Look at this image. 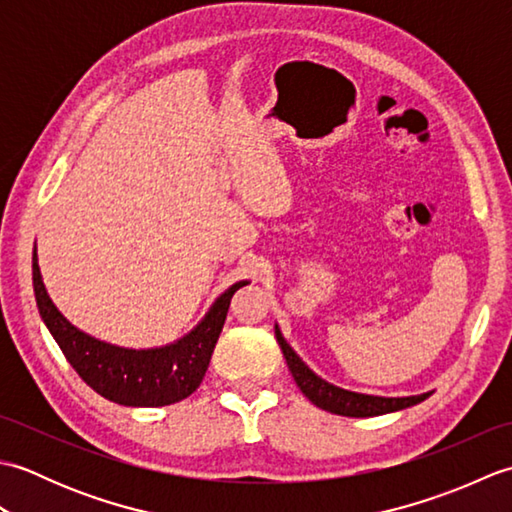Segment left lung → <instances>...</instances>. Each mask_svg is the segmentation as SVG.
I'll return each instance as SVG.
<instances>
[{
  "instance_id": "left-lung-1",
  "label": "left lung",
  "mask_w": 512,
  "mask_h": 512,
  "mask_svg": "<svg viewBox=\"0 0 512 512\" xmlns=\"http://www.w3.org/2000/svg\"><path fill=\"white\" fill-rule=\"evenodd\" d=\"M275 336L281 347V352L286 356V363L292 378H295L297 387L303 391L312 405L319 409H325L336 416H347V418H372V416H383V413L407 409L411 405H418V402L427 400L429 394L420 396H407V398H383V396H367V394H356V391H347L336 385H330L328 380L319 378L312 369L301 361L295 354V350L286 343L284 336H281L279 328L275 325Z\"/></svg>"
}]
</instances>
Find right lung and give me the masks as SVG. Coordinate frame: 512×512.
Segmentation results:
<instances>
[{
    "label": "right lung",
    "mask_w": 512,
    "mask_h": 512,
    "mask_svg": "<svg viewBox=\"0 0 512 512\" xmlns=\"http://www.w3.org/2000/svg\"><path fill=\"white\" fill-rule=\"evenodd\" d=\"M32 284L43 323L48 325L76 374L96 394L125 407H165L184 400L200 387L235 290L248 281H237L217 297L206 317L187 336L154 350L116 347L74 328L48 297L37 262V248L32 255Z\"/></svg>",
    "instance_id": "obj_1"
}]
</instances>
